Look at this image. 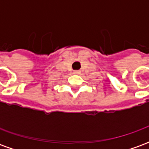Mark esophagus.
Returning a JSON list of instances; mask_svg holds the SVG:
<instances>
[{"label":"esophagus","mask_w":149,"mask_h":149,"mask_svg":"<svg viewBox=\"0 0 149 149\" xmlns=\"http://www.w3.org/2000/svg\"><path fill=\"white\" fill-rule=\"evenodd\" d=\"M73 74H80V71H78V70H75V71H73Z\"/></svg>","instance_id":"34e87169"}]
</instances>
